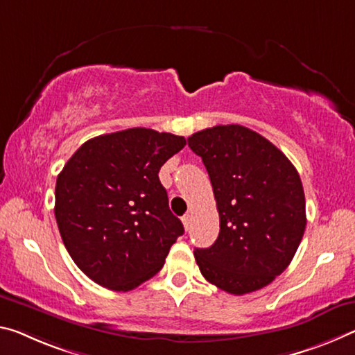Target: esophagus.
<instances>
[{"mask_svg":"<svg viewBox=\"0 0 355 355\" xmlns=\"http://www.w3.org/2000/svg\"><path fill=\"white\" fill-rule=\"evenodd\" d=\"M182 221H183V226H184V229L188 230V229L191 227V215H184Z\"/></svg>","mask_w":355,"mask_h":355,"instance_id":"34e87169","label":"esophagus"}]
</instances>
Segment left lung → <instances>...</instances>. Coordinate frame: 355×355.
Listing matches in <instances>:
<instances>
[{"instance_id":"1","label":"left lung","mask_w":355,"mask_h":355,"mask_svg":"<svg viewBox=\"0 0 355 355\" xmlns=\"http://www.w3.org/2000/svg\"><path fill=\"white\" fill-rule=\"evenodd\" d=\"M202 157L219 213V235L194 250L208 283L234 295L266 288L284 272L306 227L305 193L283 151L240 125L207 128L188 137Z\"/></svg>"}]
</instances>
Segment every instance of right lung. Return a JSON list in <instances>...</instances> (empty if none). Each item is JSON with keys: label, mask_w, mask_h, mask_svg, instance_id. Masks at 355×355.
Wrapping results in <instances>:
<instances>
[{"label": "right lung", "mask_w": 355, "mask_h": 355, "mask_svg": "<svg viewBox=\"0 0 355 355\" xmlns=\"http://www.w3.org/2000/svg\"><path fill=\"white\" fill-rule=\"evenodd\" d=\"M187 140L131 128L87 140L56 178L55 218L76 266L112 291H131L164 266L184 232L172 215L161 166Z\"/></svg>", "instance_id": "right-lung-1"}]
</instances>
